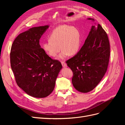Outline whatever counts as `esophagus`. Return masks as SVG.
Segmentation results:
<instances>
[{
    "label": "esophagus",
    "instance_id": "1",
    "mask_svg": "<svg viewBox=\"0 0 125 125\" xmlns=\"http://www.w3.org/2000/svg\"><path fill=\"white\" fill-rule=\"evenodd\" d=\"M62 66L63 67H64V68L67 67V65L66 63L65 62H62Z\"/></svg>",
    "mask_w": 125,
    "mask_h": 125
}]
</instances>
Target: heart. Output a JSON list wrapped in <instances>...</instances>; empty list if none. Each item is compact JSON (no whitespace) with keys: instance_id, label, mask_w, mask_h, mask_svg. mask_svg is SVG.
<instances>
[{"instance_id":"1","label":"heart","mask_w":125,"mask_h":125,"mask_svg":"<svg viewBox=\"0 0 125 125\" xmlns=\"http://www.w3.org/2000/svg\"><path fill=\"white\" fill-rule=\"evenodd\" d=\"M81 44V35L78 29L73 26L63 25L51 32L48 41L44 43L42 47L45 53L52 57L57 56L62 49L58 59L64 60L70 54H76L80 48Z\"/></svg>"}]
</instances>
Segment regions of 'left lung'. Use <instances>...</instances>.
Wrapping results in <instances>:
<instances>
[{"label":"left lung","mask_w":125,"mask_h":125,"mask_svg":"<svg viewBox=\"0 0 125 125\" xmlns=\"http://www.w3.org/2000/svg\"><path fill=\"white\" fill-rule=\"evenodd\" d=\"M87 19L94 24L81 50L66 62L73 73L72 83L82 93L91 91L99 83L106 72L110 55L106 33L94 19Z\"/></svg>","instance_id":"8db88e82"}]
</instances>
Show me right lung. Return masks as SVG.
<instances>
[{"mask_svg":"<svg viewBox=\"0 0 125 125\" xmlns=\"http://www.w3.org/2000/svg\"><path fill=\"white\" fill-rule=\"evenodd\" d=\"M50 27H33L20 34L13 41L10 63L18 85L36 98L48 96L53 91L62 65L52 59L40 45L41 36Z\"/></svg>","mask_w":125,"mask_h":125,"instance_id":"obj_1","label":"right lung"}]
</instances>
